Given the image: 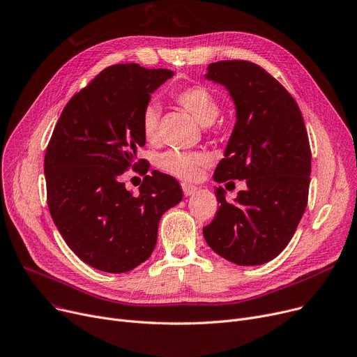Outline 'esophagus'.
<instances>
[{"mask_svg":"<svg viewBox=\"0 0 357 357\" xmlns=\"http://www.w3.org/2000/svg\"><path fill=\"white\" fill-rule=\"evenodd\" d=\"M182 191H183L185 197H189V195H192V194H195L198 191V186L189 185V183H182Z\"/></svg>","mask_w":357,"mask_h":357,"instance_id":"1","label":"esophagus"}]
</instances>
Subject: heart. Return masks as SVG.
Masks as SVG:
<instances>
[{
    "label": "heart",
    "instance_id": "1",
    "mask_svg": "<svg viewBox=\"0 0 357 357\" xmlns=\"http://www.w3.org/2000/svg\"><path fill=\"white\" fill-rule=\"evenodd\" d=\"M172 99L191 113L197 121L204 125H212L221 112V105L209 87L205 84H191L172 91ZM159 123V110L156 105L148 103L142 112V132L148 140L156 139ZM208 163V156L202 152H181L169 151L160 158V168L179 179H195L202 166Z\"/></svg>",
    "mask_w": 357,
    "mask_h": 357
}]
</instances>
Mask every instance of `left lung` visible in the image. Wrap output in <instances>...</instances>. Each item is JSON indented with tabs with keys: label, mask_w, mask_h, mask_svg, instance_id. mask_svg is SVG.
I'll use <instances>...</instances> for the list:
<instances>
[{
	"label": "left lung",
	"mask_w": 357,
	"mask_h": 357,
	"mask_svg": "<svg viewBox=\"0 0 357 357\" xmlns=\"http://www.w3.org/2000/svg\"><path fill=\"white\" fill-rule=\"evenodd\" d=\"M206 79L224 84L236 107L213 181L245 179L247 189L234 204L215 189L220 209L204 227L205 241L236 266L264 264L287 247L307 206L312 151L303 114L287 89L252 61L211 63Z\"/></svg>",
	"instance_id": "1"
}]
</instances>
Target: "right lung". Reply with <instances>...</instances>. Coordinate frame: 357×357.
<instances>
[{
    "label": "right lung",
    "mask_w": 357,
    "mask_h": 357,
    "mask_svg": "<svg viewBox=\"0 0 357 357\" xmlns=\"http://www.w3.org/2000/svg\"><path fill=\"white\" fill-rule=\"evenodd\" d=\"M172 76L136 63L106 67L68 100L47 145L52 218L70 250L100 271L128 273L146 261L162 213L182 201L175 178L149 175L148 160L136 158L146 140L142 112ZM129 169L144 175L137 197L120 179Z\"/></svg>",
    "instance_id": "right-lung-1"
}]
</instances>
